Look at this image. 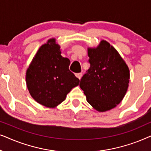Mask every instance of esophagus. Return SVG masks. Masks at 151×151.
Listing matches in <instances>:
<instances>
[{
  "label": "esophagus",
  "mask_w": 151,
  "mask_h": 151,
  "mask_svg": "<svg viewBox=\"0 0 151 151\" xmlns=\"http://www.w3.org/2000/svg\"><path fill=\"white\" fill-rule=\"evenodd\" d=\"M82 76V73H76V77H77L78 78H79L80 80L81 79Z\"/></svg>",
  "instance_id": "esophagus-1"
}]
</instances>
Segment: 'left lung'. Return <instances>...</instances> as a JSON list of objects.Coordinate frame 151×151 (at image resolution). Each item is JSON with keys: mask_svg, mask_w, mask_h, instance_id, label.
Returning a JSON list of instances; mask_svg holds the SVG:
<instances>
[{"mask_svg": "<svg viewBox=\"0 0 151 151\" xmlns=\"http://www.w3.org/2000/svg\"><path fill=\"white\" fill-rule=\"evenodd\" d=\"M87 50L90 68L80 80V87L93 108L105 112L115 108L125 96L129 69L118 51L106 40Z\"/></svg>", "mask_w": 151, "mask_h": 151, "instance_id": "8db88e82", "label": "left lung"}]
</instances>
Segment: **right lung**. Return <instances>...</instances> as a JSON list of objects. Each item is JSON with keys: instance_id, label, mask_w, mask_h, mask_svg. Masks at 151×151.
Instances as JSON below:
<instances>
[{"instance_id": "obj_1", "label": "right lung", "mask_w": 151, "mask_h": 151, "mask_svg": "<svg viewBox=\"0 0 151 151\" xmlns=\"http://www.w3.org/2000/svg\"><path fill=\"white\" fill-rule=\"evenodd\" d=\"M70 60L61 55L60 46L51 38L37 51L26 71V84L37 102L55 108L79 84L80 80L69 69Z\"/></svg>"}]
</instances>
